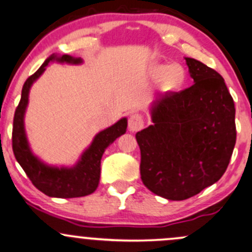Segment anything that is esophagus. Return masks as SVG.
I'll return each instance as SVG.
<instances>
[{"instance_id": "esophagus-1", "label": "esophagus", "mask_w": 252, "mask_h": 252, "mask_svg": "<svg viewBox=\"0 0 252 252\" xmlns=\"http://www.w3.org/2000/svg\"><path fill=\"white\" fill-rule=\"evenodd\" d=\"M144 127V119L138 113H133L128 119V129L131 132H137Z\"/></svg>"}]
</instances>
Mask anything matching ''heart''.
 <instances>
[{
	"mask_svg": "<svg viewBox=\"0 0 252 252\" xmlns=\"http://www.w3.org/2000/svg\"><path fill=\"white\" fill-rule=\"evenodd\" d=\"M150 77L154 79L159 78V89L164 93H173L185 83L186 73L179 63H154L150 67Z\"/></svg>",
	"mask_w": 252,
	"mask_h": 252,
	"instance_id": "1",
	"label": "heart"
}]
</instances>
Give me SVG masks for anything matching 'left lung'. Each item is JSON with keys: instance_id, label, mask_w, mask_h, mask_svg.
Listing matches in <instances>:
<instances>
[{"instance_id": "1", "label": "left lung", "mask_w": 252, "mask_h": 252, "mask_svg": "<svg viewBox=\"0 0 252 252\" xmlns=\"http://www.w3.org/2000/svg\"><path fill=\"white\" fill-rule=\"evenodd\" d=\"M193 85L151 103L153 125L137 132L145 186L184 201L220 180L235 145V108L223 78L185 58Z\"/></svg>"}]
</instances>
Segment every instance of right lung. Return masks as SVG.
<instances>
[{
  "label": "right lung",
  "mask_w": 252,
  "mask_h": 252,
  "mask_svg": "<svg viewBox=\"0 0 252 252\" xmlns=\"http://www.w3.org/2000/svg\"><path fill=\"white\" fill-rule=\"evenodd\" d=\"M54 61L69 64L83 63L80 58H73L71 55L59 56L53 54L39 67L38 71L28 78L23 86L21 98L13 121V153L32 184L47 196L58 198L88 196L94 192L98 186L101 175V158L104 150L116 138L126 133L127 119H120L113 126L98 132L91 142L90 147L84 151L74 166H49L40 161L30 148L24 118L29 104V94L32 84L44 73L49 62Z\"/></svg>",
  "instance_id": "add662e5"
}]
</instances>
